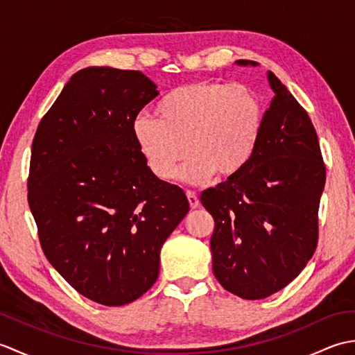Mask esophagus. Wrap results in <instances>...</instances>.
I'll use <instances>...</instances> for the list:
<instances>
[{
	"label": "esophagus",
	"mask_w": 355,
	"mask_h": 355,
	"mask_svg": "<svg viewBox=\"0 0 355 355\" xmlns=\"http://www.w3.org/2000/svg\"><path fill=\"white\" fill-rule=\"evenodd\" d=\"M186 195H187V200H189V205H191V207H192V209H197V207L200 206V198H198V195L195 193V192H192V191H187V192H186Z\"/></svg>",
	"instance_id": "obj_1"
}]
</instances>
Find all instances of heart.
Returning <instances> with one entry per match:
<instances>
[{
	"label": "heart",
	"mask_w": 355,
	"mask_h": 355,
	"mask_svg": "<svg viewBox=\"0 0 355 355\" xmlns=\"http://www.w3.org/2000/svg\"><path fill=\"white\" fill-rule=\"evenodd\" d=\"M155 114L132 123L143 158L158 178L169 180L191 153L178 178L195 184L215 172L232 178L247 168L259 145L266 108L250 87L201 80L172 89Z\"/></svg>",
	"instance_id": "b5f03b06"
}]
</instances>
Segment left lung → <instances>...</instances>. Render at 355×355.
<instances>
[{"instance_id": "1", "label": "left lung", "mask_w": 355, "mask_h": 355, "mask_svg": "<svg viewBox=\"0 0 355 355\" xmlns=\"http://www.w3.org/2000/svg\"><path fill=\"white\" fill-rule=\"evenodd\" d=\"M241 67L259 65L239 59ZM275 97L247 168L201 193L214 216V275L225 290L256 300L282 290L318 245L325 164L310 116L268 71Z\"/></svg>"}]
</instances>
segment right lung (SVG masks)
Returning <instances> with one entry per match:
<instances>
[{"label":"right lung","mask_w":355,"mask_h":355,"mask_svg":"<svg viewBox=\"0 0 355 355\" xmlns=\"http://www.w3.org/2000/svg\"><path fill=\"white\" fill-rule=\"evenodd\" d=\"M158 96L145 74L88 67L41 120L28 206L44 254L82 296L131 304L154 285L164 241L189 212L178 186L150 171L132 123Z\"/></svg>","instance_id":"1"}]
</instances>
